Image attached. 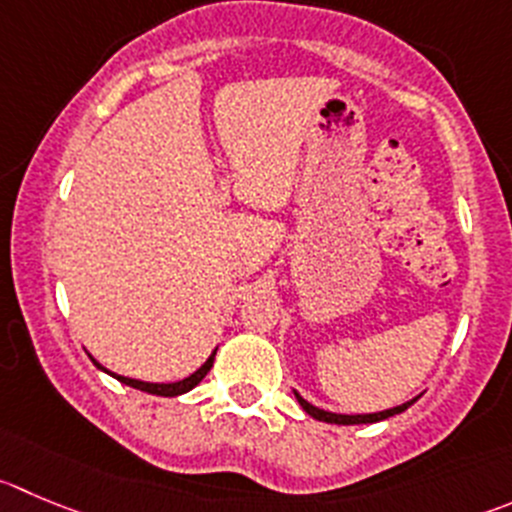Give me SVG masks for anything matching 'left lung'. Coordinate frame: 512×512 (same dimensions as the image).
<instances>
[{
    "mask_svg": "<svg viewBox=\"0 0 512 512\" xmlns=\"http://www.w3.org/2000/svg\"><path fill=\"white\" fill-rule=\"evenodd\" d=\"M294 394H296V402H299L301 410H304L306 415H311L314 420H319V422H329V425H372V422L387 420V417H394V415H399V412H405L407 407H412L417 402V397H415V399H410V402H405V405L389 407V410H382V412H372V415H337V412L319 410V407H314L311 402H306V399L301 397L296 389H294Z\"/></svg>",
    "mask_w": 512,
    "mask_h": 512,
    "instance_id": "1",
    "label": "left lung"
}]
</instances>
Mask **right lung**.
Here are the masks:
<instances>
[{
    "label": "right lung",
    "mask_w": 512,
    "mask_h": 512,
    "mask_svg": "<svg viewBox=\"0 0 512 512\" xmlns=\"http://www.w3.org/2000/svg\"><path fill=\"white\" fill-rule=\"evenodd\" d=\"M90 359H92V357H90ZM213 359H216V349H213V352H211V357H208L206 362H203L201 367H198L196 372L191 374V377H186V379H178V382H168V384H158V382H140V379H130V377H123V374H115V372H110V369H105V367H102V364L97 362V359H92V364H95L97 369H102V372H105V374H110V377H115V379H118V382L128 384V387H133V389H140V392L155 394V397H178V394H186V392H191V389L196 387V384H201V379L206 377L208 372H211V367H213Z\"/></svg>",
    "instance_id": "right-lung-1"
}]
</instances>
